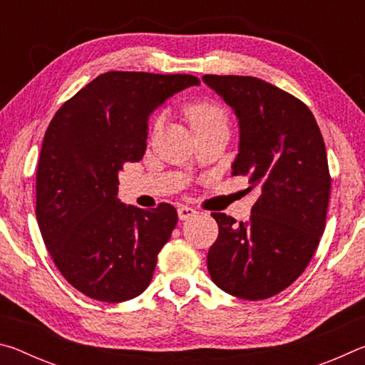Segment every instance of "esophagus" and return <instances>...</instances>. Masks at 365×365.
<instances>
[{
    "instance_id": "esophagus-1",
    "label": "esophagus",
    "mask_w": 365,
    "mask_h": 365,
    "mask_svg": "<svg viewBox=\"0 0 365 365\" xmlns=\"http://www.w3.org/2000/svg\"><path fill=\"white\" fill-rule=\"evenodd\" d=\"M177 212H178V219L187 220V219L193 217V215L196 214V209L190 207V206H180V207L177 209Z\"/></svg>"
}]
</instances>
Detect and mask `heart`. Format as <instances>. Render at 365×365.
Masks as SVG:
<instances>
[{
    "label": "heart",
    "mask_w": 365,
    "mask_h": 365,
    "mask_svg": "<svg viewBox=\"0 0 365 365\" xmlns=\"http://www.w3.org/2000/svg\"><path fill=\"white\" fill-rule=\"evenodd\" d=\"M187 115L195 132L209 130V128H227L224 110L211 103L193 104L187 109Z\"/></svg>",
    "instance_id": "b5f03b06"
}]
</instances>
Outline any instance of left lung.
I'll list each match as a JSON object with an SVG mask.
<instances>
[{
	"instance_id": "8db88e82",
	"label": "left lung",
	"mask_w": 365,
	"mask_h": 365,
	"mask_svg": "<svg viewBox=\"0 0 365 365\" xmlns=\"http://www.w3.org/2000/svg\"><path fill=\"white\" fill-rule=\"evenodd\" d=\"M238 119L233 175L259 197L248 222L212 212L219 237L207 252L212 282L242 299H267L304 272L325 230L331 178L325 143L304 103L256 77L205 76Z\"/></svg>"
}]
</instances>
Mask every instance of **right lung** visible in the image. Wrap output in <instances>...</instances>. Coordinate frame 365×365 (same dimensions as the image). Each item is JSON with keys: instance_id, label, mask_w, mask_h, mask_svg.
<instances>
[{"instance_id": "add662e5", "label": "right lung", "mask_w": 365, "mask_h": 365, "mask_svg": "<svg viewBox=\"0 0 365 365\" xmlns=\"http://www.w3.org/2000/svg\"><path fill=\"white\" fill-rule=\"evenodd\" d=\"M200 80L188 73L106 72L49 122L36 169V220L54 264L88 298L122 302L150 285L177 225L174 206L119 201V172L143 158L148 120Z\"/></svg>"}]
</instances>
